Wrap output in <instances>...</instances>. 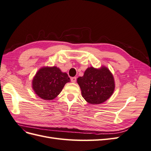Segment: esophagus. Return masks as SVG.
<instances>
[{
    "instance_id": "1",
    "label": "esophagus",
    "mask_w": 151,
    "mask_h": 151,
    "mask_svg": "<svg viewBox=\"0 0 151 151\" xmlns=\"http://www.w3.org/2000/svg\"><path fill=\"white\" fill-rule=\"evenodd\" d=\"M76 80H77V78H76V77H72V78H71V82H72V83H76Z\"/></svg>"
}]
</instances>
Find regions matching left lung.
<instances>
[{"label": "left lung", "instance_id": "left-lung-1", "mask_svg": "<svg viewBox=\"0 0 151 151\" xmlns=\"http://www.w3.org/2000/svg\"><path fill=\"white\" fill-rule=\"evenodd\" d=\"M82 96L87 102L97 104L104 102L111 96L115 89L113 76L108 68L102 67L96 69L88 68L83 77L77 79Z\"/></svg>", "mask_w": 151, "mask_h": 151}]
</instances>
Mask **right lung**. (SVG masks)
Listing matches in <instances>:
<instances>
[{
	"instance_id": "add662e5",
	"label": "right lung",
	"mask_w": 151,
	"mask_h": 151,
	"mask_svg": "<svg viewBox=\"0 0 151 151\" xmlns=\"http://www.w3.org/2000/svg\"><path fill=\"white\" fill-rule=\"evenodd\" d=\"M70 78L57 67H43L38 71L32 84L35 93L45 100H52L60 93Z\"/></svg>"
}]
</instances>
